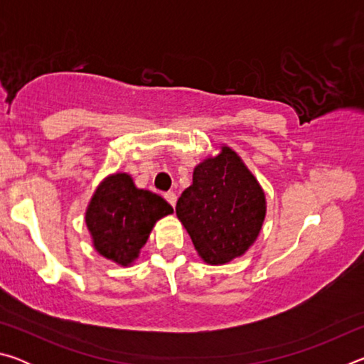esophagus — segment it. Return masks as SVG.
Listing matches in <instances>:
<instances>
[{
	"label": "esophagus",
	"mask_w": 364,
	"mask_h": 364,
	"mask_svg": "<svg viewBox=\"0 0 364 364\" xmlns=\"http://www.w3.org/2000/svg\"><path fill=\"white\" fill-rule=\"evenodd\" d=\"M164 197L167 199V202L171 207H175V204H176V194L175 193H165Z\"/></svg>",
	"instance_id": "1"
}]
</instances>
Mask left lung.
Segmentation results:
<instances>
[{
	"instance_id": "obj_1",
	"label": "left lung",
	"mask_w": 364,
	"mask_h": 364,
	"mask_svg": "<svg viewBox=\"0 0 364 364\" xmlns=\"http://www.w3.org/2000/svg\"><path fill=\"white\" fill-rule=\"evenodd\" d=\"M176 215L199 257L223 264L244 255L262 230L267 200L260 184L231 147L194 168L193 184L176 202Z\"/></svg>"
}]
</instances>
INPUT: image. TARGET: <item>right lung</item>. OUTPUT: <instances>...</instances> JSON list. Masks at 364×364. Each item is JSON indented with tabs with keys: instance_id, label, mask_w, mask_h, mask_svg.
<instances>
[{
	"instance_id": "obj_1",
	"label": "right lung",
	"mask_w": 364,
	"mask_h": 364,
	"mask_svg": "<svg viewBox=\"0 0 364 364\" xmlns=\"http://www.w3.org/2000/svg\"><path fill=\"white\" fill-rule=\"evenodd\" d=\"M173 213L162 197L134 186L130 175L107 176L91 197L85 221L95 249L122 267L136 260L156 221Z\"/></svg>"
}]
</instances>
